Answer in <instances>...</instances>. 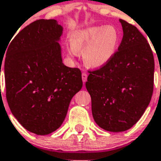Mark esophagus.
Returning <instances> with one entry per match:
<instances>
[{"label": "esophagus", "instance_id": "obj_1", "mask_svg": "<svg viewBox=\"0 0 161 161\" xmlns=\"http://www.w3.org/2000/svg\"><path fill=\"white\" fill-rule=\"evenodd\" d=\"M87 77H88V75H87V73H85V72H83L82 73V79H83V82L84 83H85L87 81Z\"/></svg>", "mask_w": 161, "mask_h": 161}]
</instances>
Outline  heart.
Here are the masks:
<instances>
[{
    "mask_svg": "<svg viewBox=\"0 0 161 161\" xmlns=\"http://www.w3.org/2000/svg\"><path fill=\"white\" fill-rule=\"evenodd\" d=\"M119 34L111 25L91 26L75 31L71 36L68 53L77 55L84 52L85 63L91 67H102L111 61L117 52Z\"/></svg>",
    "mask_w": 161,
    "mask_h": 161,
    "instance_id": "obj_1",
    "label": "heart"
}]
</instances>
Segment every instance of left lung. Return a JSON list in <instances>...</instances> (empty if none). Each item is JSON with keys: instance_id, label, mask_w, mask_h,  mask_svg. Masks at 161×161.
<instances>
[{"instance_id": "obj_1", "label": "left lung", "mask_w": 161, "mask_h": 161, "mask_svg": "<svg viewBox=\"0 0 161 161\" xmlns=\"http://www.w3.org/2000/svg\"><path fill=\"white\" fill-rule=\"evenodd\" d=\"M123 38L114 58L90 71L85 85L93 118L112 132L131 128L147 108L153 90L154 59L149 44L136 26L119 19Z\"/></svg>"}]
</instances>
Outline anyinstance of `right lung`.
<instances>
[{
  "mask_svg": "<svg viewBox=\"0 0 161 161\" xmlns=\"http://www.w3.org/2000/svg\"><path fill=\"white\" fill-rule=\"evenodd\" d=\"M62 33L57 20L34 21L11 42L5 58L8 106L20 125L36 135L62 125L71 98L83 86L80 70L62 62Z\"/></svg>",
  "mask_w": 161,
  "mask_h": 161,
  "instance_id": "obj_1",
  "label": "right lung"
}]
</instances>
